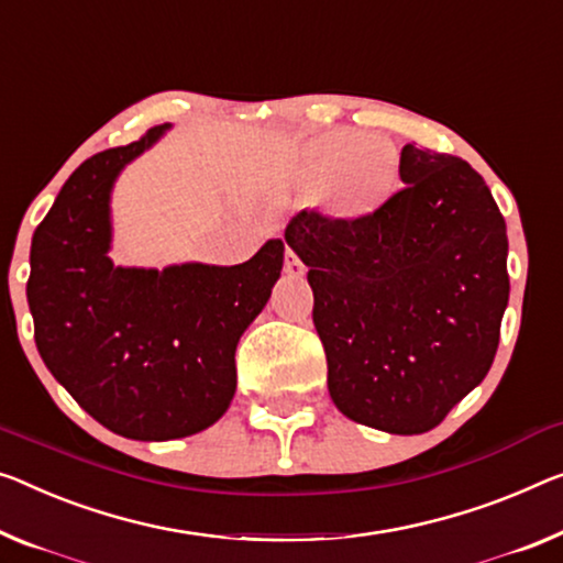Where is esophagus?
<instances>
[{"instance_id":"obj_1","label":"esophagus","mask_w":563,"mask_h":563,"mask_svg":"<svg viewBox=\"0 0 563 563\" xmlns=\"http://www.w3.org/2000/svg\"><path fill=\"white\" fill-rule=\"evenodd\" d=\"M284 272H287L289 276H305V272H307L305 262H301L297 252L289 246H287V252H284Z\"/></svg>"}]
</instances>
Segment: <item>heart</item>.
Wrapping results in <instances>:
<instances>
[{
	"mask_svg": "<svg viewBox=\"0 0 563 563\" xmlns=\"http://www.w3.org/2000/svg\"><path fill=\"white\" fill-rule=\"evenodd\" d=\"M307 163L317 180H330L334 201L342 209H367L395 178V151L379 137L357 131H334L309 143Z\"/></svg>",
	"mask_w": 563,
	"mask_h": 563,
	"instance_id": "obj_1",
	"label": "heart"
}]
</instances>
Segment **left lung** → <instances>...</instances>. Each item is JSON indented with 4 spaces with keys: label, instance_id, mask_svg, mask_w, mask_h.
<instances>
[{
    "label": "left lung",
    "instance_id": "1",
    "mask_svg": "<svg viewBox=\"0 0 563 563\" xmlns=\"http://www.w3.org/2000/svg\"><path fill=\"white\" fill-rule=\"evenodd\" d=\"M402 188L357 219L299 211L284 239L309 266L332 402L362 426L443 422L498 350L506 221L463 158L405 145Z\"/></svg>",
    "mask_w": 563,
    "mask_h": 563
}]
</instances>
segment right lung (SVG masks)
<instances>
[{
	"instance_id": "obj_1",
	"label": "right lung",
	"mask_w": 563,
	"mask_h": 563,
	"mask_svg": "<svg viewBox=\"0 0 563 563\" xmlns=\"http://www.w3.org/2000/svg\"><path fill=\"white\" fill-rule=\"evenodd\" d=\"M168 128L85 161L34 231L30 252L40 357L85 412L133 440L194 435L229 410L236 344L284 264L282 239L236 266L112 264V184Z\"/></svg>"
}]
</instances>
